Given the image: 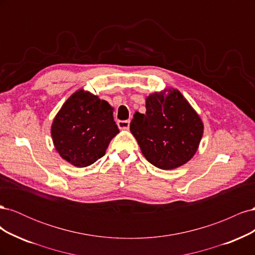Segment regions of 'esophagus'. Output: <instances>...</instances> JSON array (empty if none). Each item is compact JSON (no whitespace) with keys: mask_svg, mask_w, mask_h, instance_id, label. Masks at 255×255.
I'll return each instance as SVG.
<instances>
[{"mask_svg":"<svg viewBox=\"0 0 255 255\" xmlns=\"http://www.w3.org/2000/svg\"><path fill=\"white\" fill-rule=\"evenodd\" d=\"M118 127L120 129H128L129 128V120H120L118 121Z\"/></svg>","mask_w":255,"mask_h":255,"instance_id":"34e87169","label":"esophagus"}]
</instances>
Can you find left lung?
Returning a JSON list of instances; mask_svg holds the SVG:
<instances>
[{"mask_svg":"<svg viewBox=\"0 0 255 255\" xmlns=\"http://www.w3.org/2000/svg\"><path fill=\"white\" fill-rule=\"evenodd\" d=\"M155 92L145 100V114L136 113L129 129L143 156L164 170L180 167L195 155L203 123L176 89Z\"/></svg>","mask_w":255,"mask_h":255,"instance_id":"obj_1","label":"left lung"}]
</instances>
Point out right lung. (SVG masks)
I'll use <instances>...</instances> for the list:
<instances>
[{
	"label": "right lung",
	"instance_id": "add662e5",
	"mask_svg": "<svg viewBox=\"0 0 255 255\" xmlns=\"http://www.w3.org/2000/svg\"><path fill=\"white\" fill-rule=\"evenodd\" d=\"M119 133L113 107L104 100L80 89L61 106L51 134L59 155L76 167H87L104 156Z\"/></svg>",
	"mask_w": 255,
	"mask_h": 255
}]
</instances>
